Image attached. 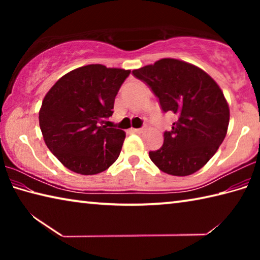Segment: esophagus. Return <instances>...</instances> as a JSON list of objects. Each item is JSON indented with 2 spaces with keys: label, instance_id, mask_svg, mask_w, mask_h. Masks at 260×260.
<instances>
[{
  "label": "esophagus",
  "instance_id": "obj_1",
  "mask_svg": "<svg viewBox=\"0 0 260 260\" xmlns=\"http://www.w3.org/2000/svg\"><path fill=\"white\" fill-rule=\"evenodd\" d=\"M143 131H144L143 127H142V128H132V132H133V133H138V134L142 133Z\"/></svg>",
  "mask_w": 260,
  "mask_h": 260
}]
</instances>
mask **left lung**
I'll return each instance as SVG.
<instances>
[{"mask_svg": "<svg viewBox=\"0 0 260 260\" xmlns=\"http://www.w3.org/2000/svg\"><path fill=\"white\" fill-rule=\"evenodd\" d=\"M147 83L161 111L174 113L172 129L149 157L162 172L177 177L195 173L217 152L225 139L230 108L221 89L203 70L186 61L162 58L134 70Z\"/></svg>", "mask_w": 260, "mask_h": 260, "instance_id": "left-lung-1", "label": "left lung"}]
</instances>
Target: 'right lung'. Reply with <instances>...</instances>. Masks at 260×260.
Returning a JSON list of instances; mask_svg holds the SVG:
<instances>
[{"label":"right lung","mask_w":260,"mask_h":260,"mask_svg":"<svg viewBox=\"0 0 260 260\" xmlns=\"http://www.w3.org/2000/svg\"><path fill=\"white\" fill-rule=\"evenodd\" d=\"M129 73L101 64L86 65L61 77L45 96L39 112L43 139L69 170L98 174L119 157L125 132L108 127L107 120Z\"/></svg>","instance_id":"1"}]
</instances>
